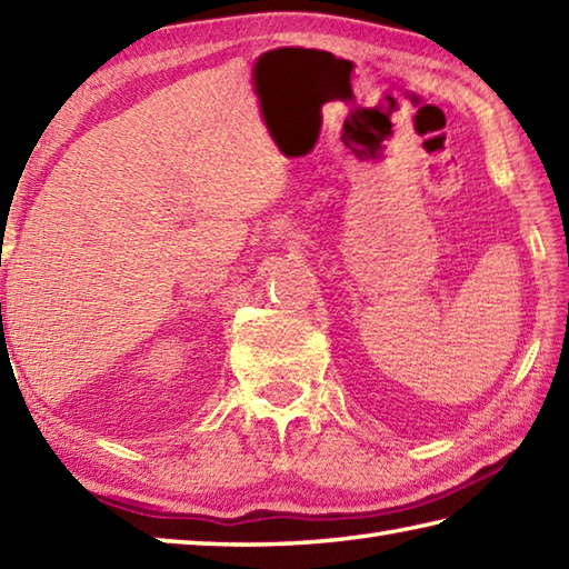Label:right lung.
Returning a JSON list of instances; mask_svg holds the SVG:
<instances>
[{"mask_svg": "<svg viewBox=\"0 0 569 569\" xmlns=\"http://www.w3.org/2000/svg\"><path fill=\"white\" fill-rule=\"evenodd\" d=\"M0 313H2V306H0Z\"/></svg>", "mask_w": 569, "mask_h": 569, "instance_id": "right-lung-1", "label": "right lung"}]
</instances>
